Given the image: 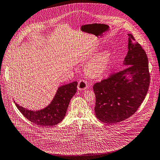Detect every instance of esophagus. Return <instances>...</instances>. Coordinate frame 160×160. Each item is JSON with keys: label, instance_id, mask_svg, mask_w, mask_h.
Wrapping results in <instances>:
<instances>
[{"label": "esophagus", "instance_id": "esophagus-1", "mask_svg": "<svg viewBox=\"0 0 160 160\" xmlns=\"http://www.w3.org/2000/svg\"><path fill=\"white\" fill-rule=\"evenodd\" d=\"M88 82H87L85 80H81L79 81L78 82V89L80 91H82V90H85L87 88H88Z\"/></svg>", "mask_w": 160, "mask_h": 160}]
</instances>
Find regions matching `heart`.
<instances>
[{
    "label": "heart",
    "instance_id": "b5f03b06",
    "mask_svg": "<svg viewBox=\"0 0 160 160\" xmlns=\"http://www.w3.org/2000/svg\"><path fill=\"white\" fill-rule=\"evenodd\" d=\"M110 58L111 54L108 51L99 53L85 64V71L86 73L92 77L101 76L108 68Z\"/></svg>",
    "mask_w": 160,
    "mask_h": 160
}]
</instances>
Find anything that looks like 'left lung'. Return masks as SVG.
Masks as SVG:
<instances>
[{
    "instance_id": "1",
    "label": "left lung",
    "mask_w": 160,
    "mask_h": 160,
    "mask_svg": "<svg viewBox=\"0 0 160 160\" xmlns=\"http://www.w3.org/2000/svg\"><path fill=\"white\" fill-rule=\"evenodd\" d=\"M128 52L122 71L96 83L94 111L105 123H118L131 117L138 110L148 93L150 83L147 54L132 34H128ZM128 75H129V79Z\"/></svg>"
}]
</instances>
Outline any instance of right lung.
I'll return each instance as SVG.
<instances>
[{
	"label": "right lung",
	"mask_w": 160,
	"mask_h": 160,
	"mask_svg": "<svg viewBox=\"0 0 160 160\" xmlns=\"http://www.w3.org/2000/svg\"><path fill=\"white\" fill-rule=\"evenodd\" d=\"M77 82H73L61 86L50 104L43 109L29 110L16 103L15 105L28 121L38 126H52L59 124L64 118L70 100L77 92Z\"/></svg>",
	"instance_id": "right-lung-1"
}]
</instances>
